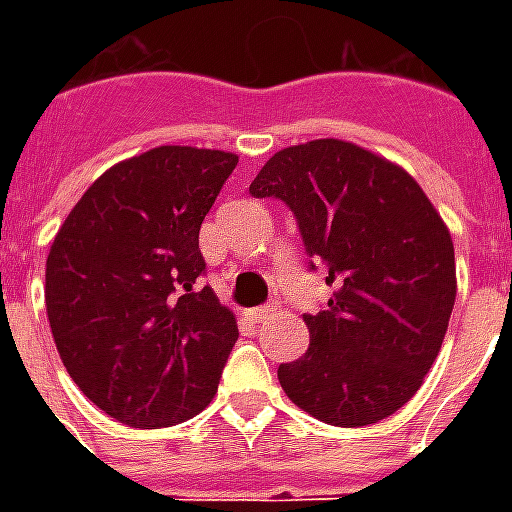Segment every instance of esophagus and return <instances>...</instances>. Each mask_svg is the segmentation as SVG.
Segmentation results:
<instances>
[{
    "label": "esophagus",
    "mask_w": 512,
    "mask_h": 512,
    "mask_svg": "<svg viewBox=\"0 0 512 512\" xmlns=\"http://www.w3.org/2000/svg\"><path fill=\"white\" fill-rule=\"evenodd\" d=\"M274 310H277L274 304H260V307H252V310L246 312V315H249V321L252 323H263V321H268L271 315H274Z\"/></svg>",
    "instance_id": "1"
}]
</instances>
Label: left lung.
<instances>
[{
    "label": "left lung",
    "instance_id": "obj_1",
    "mask_svg": "<svg viewBox=\"0 0 512 512\" xmlns=\"http://www.w3.org/2000/svg\"><path fill=\"white\" fill-rule=\"evenodd\" d=\"M257 200H282L310 271L332 296L304 312L307 354L279 365L285 395L321 422L362 428L414 397L439 356L455 304L450 230L417 180L343 139H315L268 158Z\"/></svg>",
    "mask_w": 512,
    "mask_h": 512
}]
</instances>
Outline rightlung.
Wrapping results in <instances>:
<instances>
[{
	"label": "right lung",
	"instance_id": "1",
	"mask_svg": "<svg viewBox=\"0 0 512 512\" xmlns=\"http://www.w3.org/2000/svg\"><path fill=\"white\" fill-rule=\"evenodd\" d=\"M238 156L164 145L95 180L51 244L46 312L62 365L131 428H169L216 395L238 340L205 277L200 224Z\"/></svg>",
	"mask_w": 512,
	"mask_h": 512
}]
</instances>
